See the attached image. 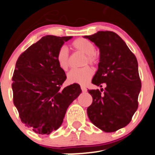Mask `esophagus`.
<instances>
[{"label":"esophagus","mask_w":155,"mask_h":155,"mask_svg":"<svg viewBox=\"0 0 155 155\" xmlns=\"http://www.w3.org/2000/svg\"><path fill=\"white\" fill-rule=\"evenodd\" d=\"M81 90H82L83 92H87V88H86L85 86L81 85Z\"/></svg>","instance_id":"obj_1"}]
</instances>
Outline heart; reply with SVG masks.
<instances>
[{
    "label": "heart",
    "mask_w": 155,
    "mask_h": 155,
    "mask_svg": "<svg viewBox=\"0 0 155 155\" xmlns=\"http://www.w3.org/2000/svg\"><path fill=\"white\" fill-rule=\"evenodd\" d=\"M71 47L85 54L84 65H96L98 62V55L95 52V46L91 41L85 38H78L71 44ZM56 61L59 67L63 71H68L70 67V59L68 52L65 47H62L56 53ZM93 74V70L90 66H85L79 69H73L68 74L69 83H77L84 84L87 83Z\"/></svg>",
    "instance_id": "obj_1"
}]
</instances>
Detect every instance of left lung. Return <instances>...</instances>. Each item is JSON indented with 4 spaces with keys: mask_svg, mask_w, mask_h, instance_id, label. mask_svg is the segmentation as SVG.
<instances>
[{
    "mask_svg": "<svg viewBox=\"0 0 155 155\" xmlns=\"http://www.w3.org/2000/svg\"><path fill=\"white\" fill-rule=\"evenodd\" d=\"M84 38L94 43L100 52L99 68L92 83L100 87L105 84L101 91L88 90L93 102L87 108V115L102 131L115 132L131 121L138 108L142 84L137 59L114 32L101 31Z\"/></svg>",
    "mask_w": 155,
    "mask_h": 155,
    "instance_id": "1",
    "label": "left lung"
}]
</instances>
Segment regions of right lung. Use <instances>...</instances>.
Segmentation results:
<instances>
[{
    "label": "right lung",
    "mask_w": 155,
    "mask_h": 155,
    "mask_svg": "<svg viewBox=\"0 0 155 155\" xmlns=\"http://www.w3.org/2000/svg\"><path fill=\"white\" fill-rule=\"evenodd\" d=\"M72 37L46 35L18 58L13 72V103L21 121L38 134L49 135L62 125L67 108L81 93L79 84L62 88L66 75L56 53Z\"/></svg>",
    "instance_id": "right-lung-1"
}]
</instances>
